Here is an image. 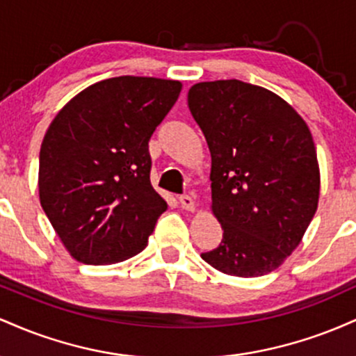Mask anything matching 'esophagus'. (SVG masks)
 Here are the masks:
<instances>
[{"mask_svg":"<svg viewBox=\"0 0 356 356\" xmlns=\"http://www.w3.org/2000/svg\"><path fill=\"white\" fill-rule=\"evenodd\" d=\"M179 202H181V207L184 211H187V212H194L195 211L194 199H192L191 195H181V197H179Z\"/></svg>","mask_w":356,"mask_h":356,"instance_id":"1","label":"esophagus"}]
</instances>
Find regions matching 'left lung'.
I'll return each instance as SVG.
<instances>
[{
    "label": "left lung",
    "mask_w": 356,
    "mask_h": 356,
    "mask_svg": "<svg viewBox=\"0 0 356 356\" xmlns=\"http://www.w3.org/2000/svg\"><path fill=\"white\" fill-rule=\"evenodd\" d=\"M211 152V211L222 227L202 259L224 275L275 271L303 239L320 199L309 127L271 90L201 81L187 95Z\"/></svg>",
    "instance_id": "left-lung-1"
}]
</instances>
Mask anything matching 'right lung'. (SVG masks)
I'll use <instances>...</instances> for the list:
<instances>
[{"label": "right lung", "mask_w": 356, "mask_h": 356, "mask_svg": "<svg viewBox=\"0 0 356 356\" xmlns=\"http://www.w3.org/2000/svg\"><path fill=\"white\" fill-rule=\"evenodd\" d=\"M179 80L115 76L56 113L40 149V202L73 259L113 264L149 243L167 202L150 184L149 140Z\"/></svg>", "instance_id": "1"}]
</instances>
